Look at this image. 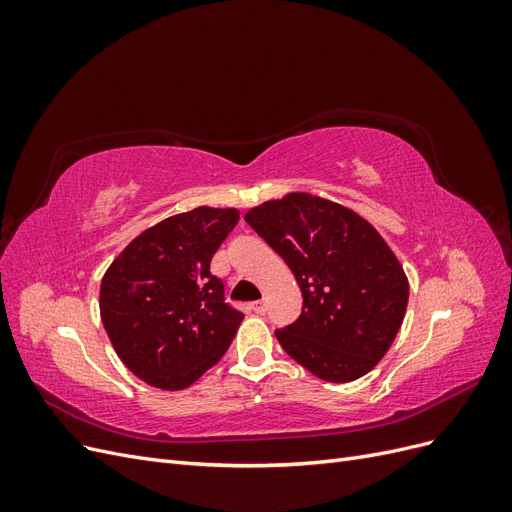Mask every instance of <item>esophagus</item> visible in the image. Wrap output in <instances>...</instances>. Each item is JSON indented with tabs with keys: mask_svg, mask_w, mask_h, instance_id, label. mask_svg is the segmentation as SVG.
I'll list each match as a JSON object with an SVG mask.
<instances>
[{
	"mask_svg": "<svg viewBox=\"0 0 512 512\" xmlns=\"http://www.w3.org/2000/svg\"><path fill=\"white\" fill-rule=\"evenodd\" d=\"M250 309H252V312H256V314H265L267 312V303L265 301H254V303H250Z\"/></svg>",
	"mask_w": 512,
	"mask_h": 512,
	"instance_id": "obj_1",
	"label": "esophagus"
}]
</instances>
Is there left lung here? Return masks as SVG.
<instances>
[{
  "mask_svg": "<svg viewBox=\"0 0 512 512\" xmlns=\"http://www.w3.org/2000/svg\"><path fill=\"white\" fill-rule=\"evenodd\" d=\"M284 258L303 294L301 316L275 337L327 382H352L391 348L408 307V277L359 213L294 192L245 213Z\"/></svg>",
  "mask_w": 512,
  "mask_h": 512,
  "instance_id": "left-lung-1",
  "label": "left lung"
}]
</instances>
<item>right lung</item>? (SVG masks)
<instances>
[{
  "mask_svg": "<svg viewBox=\"0 0 512 512\" xmlns=\"http://www.w3.org/2000/svg\"><path fill=\"white\" fill-rule=\"evenodd\" d=\"M237 209L198 207L141 232L102 277L100 316L134 376L181 391L218 363L243 314L226 303L211 258Z\"/></svg>",
  "mask_w": 512,
  "mask_h": 512,
  "instance_id": "right-lung-1",
  "label": "right lung"
}]
</instances>
